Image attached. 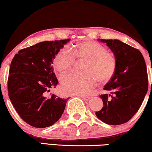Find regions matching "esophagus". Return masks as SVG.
Wrapping results in <instances>:
<instances>
[{
	"label": "esophagus",
	"instance_id": "obj_1",
	"mask_svg": "<svg viewBox=\"0 0 152 152\" xmlns=\"http://www.w3.org/2000/svg\"><path fill=\"white\" fill-rule=\"evenodd\" d=\"M77 96H81L82 97L84 100H88V99H91V97L88 96V95H77Z\"/></svg>",
	"mask_w": 152,
	"mask_h": 152
}]
</instances>
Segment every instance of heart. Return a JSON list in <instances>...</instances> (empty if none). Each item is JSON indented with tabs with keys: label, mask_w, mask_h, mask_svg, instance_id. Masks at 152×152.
I'll use <instances>...</instances> for the list:
<instances>
[{
	"label": "heart",
	"mask_w": 152,
	"mask_h": 152,
	"mask_svg": "<svg viewBox=\"0 0 152 152\" xmlns=\"http://www.w3.org/2000/svg\"><path fill=\"white\" fill-rule=\"evenodd\" d=\"M75 59H87L83 68L84 72H72L61 79L62 88L69 94L86 93L97 81L102 84L109 82L117 66L115 56L106 48L95 41H86L64 49L55 55L53 66L60 76L70 71Z\"/></svg>",
	"instance_id": "b5f03b06"
}]
</instances>
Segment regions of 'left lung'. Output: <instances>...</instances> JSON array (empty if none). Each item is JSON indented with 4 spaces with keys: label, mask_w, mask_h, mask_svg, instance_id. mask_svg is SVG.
Returning a JSON list of instances; mask_svg holds the SVG:
<instances>
[{
    "label": "left lung",
    "mask_w": 152,
    "mask_h": 152,
    "mask_svg": "<svg viewBox=\"0 0 152 152\" xmlns=\"http://www.w3.org/2000/svg\"><path fill=\"white\" fill-rule=\"evenodd\" d=\"M117 60L113 76L104 87L110 94L99 95L103 107L95 115L111 125L126 123L140 109L148 90V75L140 50L117 39H102Z\"/></svg>",
    "instance_id": "1"
}]
</instances>
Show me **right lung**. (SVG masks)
I'll use <instances>...</instances> for the list:
<instances>
[{
    "label": "right lung",
    "mask_w": 152,
    "mask_h": 152,
    "mask_svg": "<svg viewBox=\"0 0 152 152\" xmlns=\"http://www.w3.org/2000/svg\"><path fill=\"white\" fill-rule=\"evenodd\" d=\"M70 39L43 41L20 50L10 64L9 97L26 123L37 128L53 125L61 118L68 98L48 95L58 82L53 59Z\"/></svg>",
    "instance_id": "add662e5"
}]
</instances>
